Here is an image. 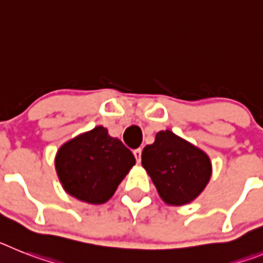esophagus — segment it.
<instances>
[{"mask_svg":"<svg viewBox=\"0 0 263 263\" xmlns=\"http://www.w3.org/2000/svg\"><path fill=\"white\" fill-rule=\"evenodd\" d=\"M134 155H135L136 158V162H140V160H142V148L135 149V151H134Z\"/></svg>","mask_w":263,"mask_h":263,"instance_id":"obj_1","label":"esophagus"}]
</instances>
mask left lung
I'll list each match as a JSON object with an SVG mask.
<instances>
[{
	"label": "left lung",
	"instance_id": "obj_1",
	"mask_svg": "<svg viewBox=\"0 0 263 263\" xmlns=\"http://www.w3.org/2000/svg\"><path fill=\"white\" fill-rule=\"evenodd\" d=\"M142 164L167 204L193 202L211 178L207 154L170 129L159 131L155 142L145 145Z\"/></svg>",
	"mask_w": 263,
	"mask_h": 263
}]
</instances>
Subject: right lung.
Listing matches in <instances>:
<instances>
[{
  "mask_svg": "<svg viewBox=\"0 0 263 263\" xmlns=\"http://www.w3.org/2000/svg\"><path fill=\"white\" fill-rule=\"evenodd\" d=\"M134 164V154L101 125L61 145L54 160L64 190L90 204L107 202Z\"/></svg>",
  "mask_w": 263,
  "mask_h": 263,
  "instance_id": "right-lung-1",
  "label": "right lung"
}]
</instances>
